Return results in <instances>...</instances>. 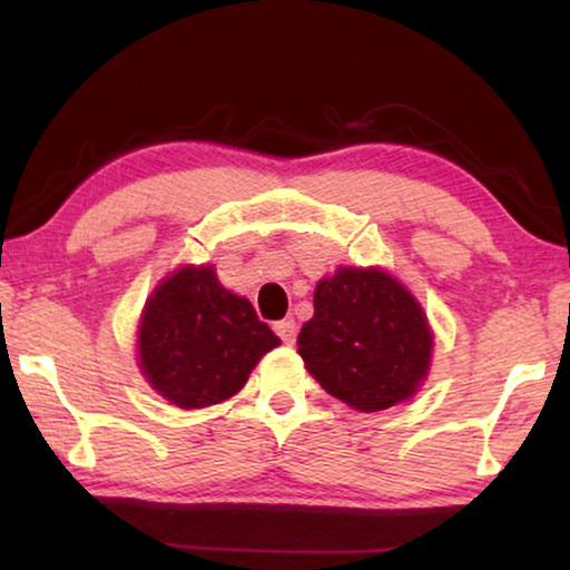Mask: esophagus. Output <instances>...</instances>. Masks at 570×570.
Returning a JSON list of instances; mask_svg holds the SVG:
<instances>
[{
    "mask_svg": "<svg viewBox=\"0 0 570 570\" xmlns=\"http://www.w3.org/2000/svg\"><path fill=\"white\" fill-rule=\"evenodd\" d=\"M275 332H277V337L285 342V345H293L295 337H298V324H295L293 318H283V322L275 324Z\"/></svg>",
    "mask_w": 570,
    "mask_h": 570,
    "instance_id": "34e87169",
    "label": "esophagus"
}]
</instances>
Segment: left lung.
I'll return each mask as SVG.
<instances>
[{"instance_id": "left-lung-1", "label": "left lung", "mask_w": 570, "mask_h": 570, "mask_svg": "<svg viewBox=\"0 0 570 570\" xmlns=\"http://www.w3.org/2000/svg\"><path fill=\"white\" fill-rule=\"evenodd\" d=\"M431 330L417 301L381 269L342 267L316 285L298 353L332 396L379 412L417 392L431 363Z\"/></svg>"}]
</instances>
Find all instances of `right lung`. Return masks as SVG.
Segmentation results:
<instances>
[{
    "label": "right lung",
    "instance_id": "add662e5",
    "mask_svg": "<svg viewBox=\"0 0 570 570\" xmlns=\"http://www.w3.org/2000/svg\"><path fill=\"white\" fill-rule=\"evenodd\" d=\"M279 337L252 303L217 283L213 267H184L155 287L139 324V365L184 410L223 402Z\"/></svg>",
    "mask_w": 570,
    "mask_h": 570
}]
</instances>
